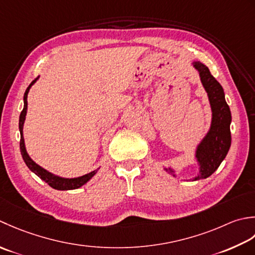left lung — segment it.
Segmentation results:
<instances>
[{"label":"left lung","instance_id":"obj_1","mask_svg":"<svg viewBox=\"0 0 255 255\" xmlns=\"http://www.w3.org/2000/svg\"><path fill=\"white\" fill-rule=\"evenodd\" d=\"M198 71L201 85L207 92L211 109L210 128L195 148V159L198 164V173L190 180L208 178L219 167L226 158L231 146V112L227 105L225 91L221 85L210 74L208 67L200 61L191 62ZM174 177H177L176 170L171 167H164ZM189 180V179H184Z\"/></svg>","mask_w":255,"mask_h":255}]
</instances>
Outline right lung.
Listing matches in <instances>:
<instances>
[{
  "label": "right lung",
  "mask_w": 255,
  "mask_h": 255,
  "mask_svg": "<svg viewBox=\"0 0 255 255\" xmlns=\"http://www.w3.org/2000/svg\"><path fill=\"white\" fill-rule=\"evenodd\" d=\"M39 79V77L36 78L34 81H32L27 89H26L25 93H24V108L23 111L20 112L19 116V122H18V128H19V133H20V142H19V149H20V154H22V157L24 159V162L26 164V166L30 169V171H33L35 175H37L40 179H43L45 183H47L50 187H53L54 189L57 190H72V189H77L80 188L81 186H84L85 184H87L93 176L97 174L98 169H95L88 173L86 175L79 176V177H74V178H67V177H61V176L55 175L53 173H50L49 170L45 169L39 166L38 164H36L34 160L30 158V156L26 150V146H25V141H24V135H23V128H24V122L26 119V113H27V96L29 89L32 88V86L35 84L36 81Z\"/></svg>",
  "instance_id": "add662e5"
}]
</instances>
